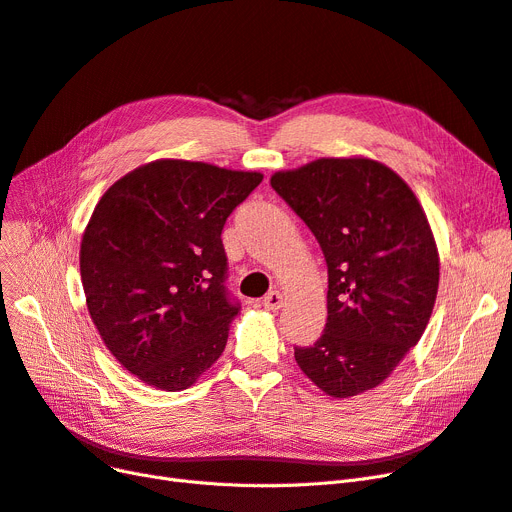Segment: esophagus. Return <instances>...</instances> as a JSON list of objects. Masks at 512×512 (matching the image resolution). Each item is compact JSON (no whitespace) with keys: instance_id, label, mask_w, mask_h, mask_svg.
Listing matches in <instances>:
<instances>
[{"instance_id":"34e87169","label":"esophagus","mask_w":512,"mask_h":512,"mask_svg":"<svg viewBox=\"0 0 512 512\" xmlns=\"http://www.w3.org/2000/svg\"><path fill=\"white\" fill-rule=\"evenodd\" d=\"M261 304H263V308L276 312V310L282 308V304H285V297H282L280 291H270L266 297H263Z\"/></svg>"}]
</instances>
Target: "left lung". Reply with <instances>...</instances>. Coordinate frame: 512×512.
<instances>
[{
  "label": "left lung",
  "mask_w": 512,
  "mask_h": 512,
  "mask_svg": "<svg viewBox=\"0 0 512 512\" xmlns=\"http://www.w3.org/2000/svg\"><path fill=\"white\" fill-rule=\"evenodd\" d=\"M329 274L327 325L295 361L335 399L380 386L420 342L439 289V253L418 198L388 166L320 158L276 173Z\"/></svg>",
  "instance_id": "1"
}]
</instances>
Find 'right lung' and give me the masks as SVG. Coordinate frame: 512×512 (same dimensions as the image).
Wrapping results in <instances>:
<instances>
[{"label": "right lung", "mask_w": 512, "mask_h": 512, "mask_svg": "<svg viewBox=\"0 0 512 512\" xmlns=\"http://www.w3.org/2000/svg\"><path fill=\"white\" fill-rule=\"evenodd\" d=\"M263 175L156 160L113 183L88 221L80 272L94 327L149 386H192L221 356L240 304L221 232Z\"/></svg>", "instance_id": "1"}]
</instances>
